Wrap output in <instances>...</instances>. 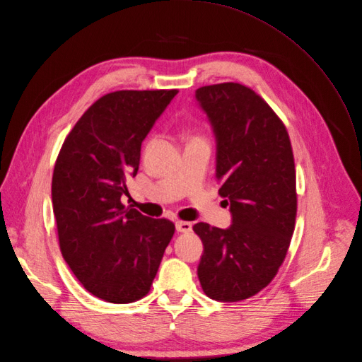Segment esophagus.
<instances>
[{"label":"esophagus","instance_id":"1","mask_svg":"<svg viewBox=\"0 0 362 362\" xmlns=\"http://www.w3.org/2000/svg\"><path fill=\"white\" fill-rule=\"evenodd\" d=\"M175 229H177V232L188 233V232H191V229H193V225H191L189 222H184V221H177V222H175Z\"/></svg>","mask_w":362,"mask_h":362}]
</instances>
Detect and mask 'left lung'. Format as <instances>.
<instances>
[{"instance_id": "obj_1", "label": "left lung", "mask_w": 362, "mask_h": 362, "mask_svg": "<svg viewBox=\"0 0 362 362\" xmlns=\"http://www.w3.org/2000/svg\"><path fill=\"white\" fill-rule=\"evenodd\" d=\"M216 140L219 194L229 206L226 229L199 222L197 267L209 298L237 303L266 288L285 260L295 228L296 189L291 140L270 106L240 83L196 90Z\"/></svg>"}]
</instances>
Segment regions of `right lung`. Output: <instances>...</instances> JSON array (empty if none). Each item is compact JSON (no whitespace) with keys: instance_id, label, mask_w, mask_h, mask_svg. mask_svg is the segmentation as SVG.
Segmentation results:
<instances>
[{"instance_id":"add662e5","label":"right lung","mask_w":362,"mask_h":362,"mask_svg":"<svg viewBox=\"0 0 362 362\" xmlns=\"http://www.w3.org/2000/svg\"><path fill=\"white\" fill-rule=\"evenodd\" d=\"M178 90H119L98 99L64 141L52 207L64 260L80 284L112 304L151 291L175 226L125 207L141 143Z\"/></svg>"}]
</instances>
